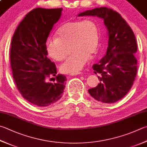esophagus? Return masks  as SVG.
<instances>
[{
    "mask_svg": "<svg viewBox=\"0 0 147 147\" xmlns=\"http://www.w3.org/2000/svg\"><path fill=\"white\" fill-rule=\"evenodd\" d=\"M82 72L81 71H77V72H75V73H71L70 74V76H77V75H79V74H81Z\"/></svg>",
    "mask_w": 147,
    "mask_h": 147,
    "instance_id": "obj_1",
    "label": "esophagus"
}]
</instances>
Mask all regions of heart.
<instances>
[{"label":"heart","instance_id":"1","mask_svg":"<svg viewBox=\"0 0 147 147\" xmlns=\"http://www.w3.org/2000/svg\"><path fill=\"white\" fill-rule=\"evenodd\" d=\"M56 36L46 42V51L52 59L61 61L68 54V47L71 44L74 52L61 66L65 73H75L82 70L90 58V55L97 51L100 33L97 24L92 19L66 22L57 29Z\"/></svg>","mask_w":147,"mask_h":147}]
</instances>
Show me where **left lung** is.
Wrapping results in <instances>:
<instances>
[{
  "instance_id": "left-lung-1",
  "label": "left lung",
  "mask_w": 147,
  "mask_h": 147,
  "mask_svg": "<svg viewBox=\"0 0 147 147\" xmlns=\"http://www.w3.org/2000/svg\"><path fill=\"white\" fill-rule=\"evenodd\" d=\"M97 16L104 20L108 31L105 56L92 68L100 83L88 90L96 100L111 104L122 98L131 89L137 74L135 57L138 46L131 27L118 12L106 7L86 11L78 15Z\"/></svg>"
}]
</instances>
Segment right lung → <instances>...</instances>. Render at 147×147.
Returning <instances> with one entry per match:
<instances>
[{
    "instance_id": "add662e5",
    "label": "right lung",
    "mask_w": 147,
    "mask_h": 147,
    "mask_svg": "<svg viewBox=\"0 0 147 147\" xmlns=\"http://www.w3.org/2000/svg\"><path fill=\"white\" fill-rule=\"evenodd\" d=\"M62 9L38 7L30 11L19 24L11 40V67L16 87L25 99L39 107L56 102L65 88L66 76L56 75V65L47 57L46 51L49 33ZM52 76L56 78L51 83L48 81Z\"/></svg>"
}]
</instances>
